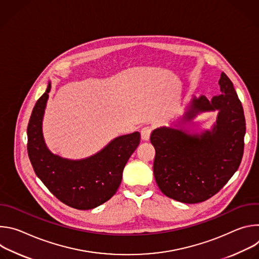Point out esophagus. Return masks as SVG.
Instances as JSON below:
<instances>
[{
    "instance_id": "esophagus-1",
    "label": "esophagus",
    "mask_w": 259,
    "mask_h": 259,
    "mask_svg": "<svg viewBox=\"0 0 259 259\" xmlns=\"http://www.w3.org/2000/svg\"><path fill=\"white\" fill-rule=\"evenodd\" d=\"M141 138L142 140L144 141H147L150 140V137H151V133H152V128L151 127H144L141 129Z\"/></svg>"
}]
</instances>
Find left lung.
<instances>
[{"label":"left lung","mask_w":259,"mask_h":259,"mask_svg":"<svg viewBox=\"0 0 259 259\" xmlns=\"http://www.w3.org/2000/svg\"><path fill=\"white\" fill-rule=\"evenodd\" d=\"M220 94L210 100L192 96L182 116L155 129L154 175L161 192L181 203L208 200L223 189L238 170L244 153L246 123L232 81L221 72ZM218 113L210 130H194V119Z\"/></svg>","instance_id":"8db88e82"}]
</instances>
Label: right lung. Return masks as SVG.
<instances>
[{
    "instance_id": "1",
    "label": "right lung",
    "mask_w": 259,
    "mask_h": 259,
    "mask_svg": "<svg viewBox=\"0 0 259 259\" xmlns=\"http://www.w3.org/2000/svg\"><path fill=\"white\" fill-rule=\"evenodd\" d=\"M51 90L36 101L27 126V153L32 168L46 188L62 203L79 210L100 206L118 191L123 170L140 142L139 132L110 140L96 154L71 160L53 154L45 142L43 119Z\"/></svg>"
}]
</instances>
